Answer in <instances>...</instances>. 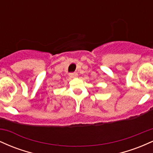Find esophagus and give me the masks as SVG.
Masks as SVG:
<instances>
[{
    "mask_svg": "<svg viewBox=\"0 0 153 153\" xmlns=\"http://www.w3.org/2000/svg\"><path fill=\"white\" fill-rule=\"evenodd\" d=\"M70 75H71V78H77V77H78V74H77V73H71Z\"/></svg>",
    "mask_w": 153,
    "mask_h": 153,
    "instance_id": "1",
    "label": "esophagus"
}]
</instances>
